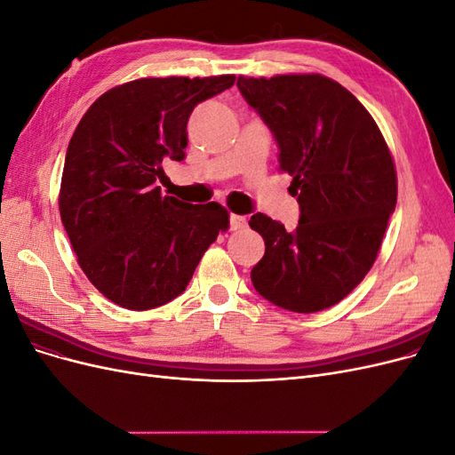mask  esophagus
Wrapping results in <instances>:
<instances>
[{"label": "esophagus", "instance_id": "34e87169", "mask_svg": "<svg viewBox=\"0 0 455 455\" xmlns=\"http://www.w3.org/2000/svg\"><path fill=\"white\" fill-rule=\"evenodd\" d=\"M246 226V218L239 214H231L229 216V229H241Z\"/></svg>", "mask_w": 455, "mask_h": 455}]
</instances>
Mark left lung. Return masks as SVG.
Wrapping results in <instances>:
<instances>
[{
	"label": "left lung",
	"instance_id": "1",
	"mask_svg": "<svg viewBox=\"0 0 455 455\" xmlns=\"http://www.w3.org/2000/svg\"><path fill=\"white\" fill-rule=\"evenodd\" d=\"M237 87L273 132L299 204L294 231L261 212L251 218L266 243L252 284L288 311L332 307L370 271L395 212L389 148L366 108L324 76H241Z\"/></svg>",
	"mask_w": 455,
	"mask_h": 455
}]
</instances>
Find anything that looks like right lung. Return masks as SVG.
<instances>
[{
	"instance_id": "add662e5",
	"label": "right lung",
	"mask_w": 455,
	"mask_h": 455,
	"mask_svg": "<svg viewBox=\"0 0 455 455\" xmlns=\"http://www.w3.org/2000/svg\"><path fill=\"white\" fill-rule=\"evenodd\" d=\"M235 76L148 77L104 92L68 144L60 218L81 269L114 304L146 311L180 296L228 229L222 204L163 197V159L182 161L194 108Z\"/></svg>"
}]
</instances>
